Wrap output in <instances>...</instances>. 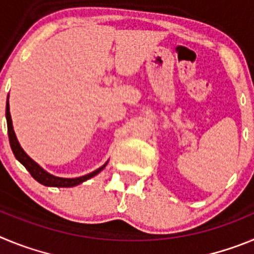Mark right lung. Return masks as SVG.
<instances>
[{"label":"right lung","instance_id":"1","mask_svg":"<svg viewBox=\"0 0 254 254\" xmlns=\"http://www.w3.org/2000/svg\"><path fill=\"white\" fill-rule=\"evenodd\" d=\"M6 120H7V132H8V140H10V146L12 149L13 155H15V158L20 161V163L26 168L29 173L31 174V177L35 179L37 182H39L40 185L47 186V187H73V186H77L82 182L87 181V179L93 178L94 176H96L98 173L102 172L103 169L105 168L107 163L100 167L99 169L94 170L91 172L90 174H86V176L78 177V178H60V177H55L49 174L48 172L43 169V168H40L37 163L31 158H29L26 152L22 150V147L20 146L19 141L16 138V134L13 132V127H12V121H11V116H10V105H8V98H7V103H6Z\"/></svg>","mask_w":254,"mask_h":254}]
</instances>
